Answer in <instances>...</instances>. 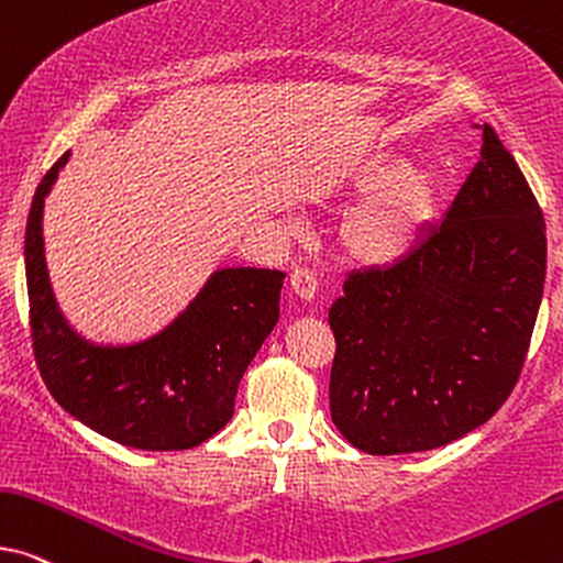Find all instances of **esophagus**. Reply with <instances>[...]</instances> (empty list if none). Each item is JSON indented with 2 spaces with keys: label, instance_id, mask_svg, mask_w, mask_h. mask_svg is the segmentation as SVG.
I'll use <instances>...</instances> for the list:
<instances>
[{
  "label": "esophagus",
  "instance_id": "1",
  "mask_svg": "<svg viewBox=\"0 0 563 563\" xmlns=\"http://www.w3.org/2000/svg\"><path fill=\"white\" fill-rule=\"evenodd\" d=\"M289 284H291V289H295L297 297H302V299L316 297L318 279H316V274L310 272V268H302V266L291 268V272H289Z\"/></svg>",
  "mask_w": 563,
  "mask_h": 563
}]
</instances>
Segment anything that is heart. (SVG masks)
Here are the masks:
<instances>
[{"label": "heart", "mask_w": 563, "mask_h": 563, "mask_svg": "<svg viewBox=\"0 0 563 563\" xmlns=\"http://www.w3.org/2000/svg\"><path fill=\"white\" fill-rule=\"evenodd\" d=\"M354 186L367 194L346 217L341 243L360 264L388 266L432 214V184L424 173H398L388 159H372L356 170Z\"/></svg>", "instance_id": "obj_1"}]
</instances>
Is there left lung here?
<instances>
[{
  "mask_svg": "<svg viewBox=\"0 0 563 563\" xmlns=\"http://www.w3.org/2000/svg\"><path fill=\"white\" fill-rule=\"evenodd\" d=\"M543 282V211L484 123L442 224L393 266L349 274L328 310L335 429L369 455H404L484 424L520 379Z\"/></svg>",
  "mask_w": 563,
  "mask_h": 563,
  "instance_id": "left-lung-1",
  "label": "left lung"
}]
</instances>
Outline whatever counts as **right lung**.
<instances>
[{"instance_id": "obj_1", "label": "right lung", "mask_w": 563, "mask_h": 563, "mask_svg": "<svg viewBox=\"0 0 563 563\" xmlns=\"http://www.w3.org/2000/svg\"><path fill=\"white\" fill-rule=\"evenodd\" d=\"M43 175L25 228L33 354L56 404L136 450H191L235 413L238 385L279 320L284 272L222 268L170 328L136 346H92L56 308L43 261V199L67 163Z\"/></svg>"}]
</instances>
